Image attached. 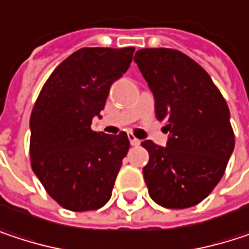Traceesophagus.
<instances>
[{"mask_svg":"<svg viewBox=\"0 0 249 249\" xmlns=\"http://www.w3.org/2000/svg\"><path fill=\"white\" fill-rule=\"evenodd\" d=\"M128 140H129L131 145H140V140H138V138H135L132 134H128Z\"/></svg>","mask_w":249,"mask_h":249,"instance_id":"1","label":"esophagus"}]
</instances>
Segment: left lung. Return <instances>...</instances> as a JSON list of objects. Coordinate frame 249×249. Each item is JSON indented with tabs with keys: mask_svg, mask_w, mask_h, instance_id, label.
<instances>
[{
	"mask_svg": "<svg viewBox=\"0 0 249 249\" xmlns=\"http://www.w3.org/2000/svg\"><path fill=\"white\" fill-rule=\"evenodd\" d=\"M134 62L170 132L166 147L141 142L150 154L142 169L148 193L164 208L195 206L219 183L235 147L226 101L208 72L178 50L141 49Z\"/></svg>",
	"mask_w": 249,
	"mask_h": 249,
	"instance_id": "8db88e82",
	"label": "left lung"
}]
</instances>
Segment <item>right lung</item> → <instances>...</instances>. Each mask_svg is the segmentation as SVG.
Masks as SVG:
<instances>
[{"label": "right lung", "mask_w": 249, "mask_h": 249, "mask_svg": "<svg viewBox=\"0 0 249 249\" xmlns=\"http://www.w3.org/2000/svg\"><path fill=\"white\" fill-rule=\"evenodd\" d=\"M134 47H85L47 79L30 117L31 167L46 192L65 209L95 211L111 197L129 148L118 135L92 131L111 85L128 71Z\"/></svg>", "instance_id": "obj_1"}]
</instances>
